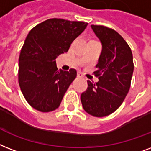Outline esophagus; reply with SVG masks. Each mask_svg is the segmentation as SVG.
<instances>
[{
  "label": "esophagus",
  "instance_id": "obj_1",
  "mask_svg": "<svg viewBox=\"0 0 151 151\" xmlns=\"http://www.w3.org/2000/svg\"><path fill=\"white\" fill-rule=\"evenodd\" d=\"M77 76L78 77H81V78H83V75L82 74L81 72H78V73H77Z\"/></svg>",
  "mask_w": 151,
  "mask_h": 151
}]
</instances>
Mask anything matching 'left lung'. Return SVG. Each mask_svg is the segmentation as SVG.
Returning <instances> with one entry per match:
<instances>
[{"instance_id": "obj_1", "label": "left lung", "mask_w": 151, "mask_h": 151, "mask_svg": "<svg viewBox=\"0 0 151 151\" xmlns=\"http://www.w3.org/2000/svg\"><path fill=\"white\" fill-rule=\"evenodd\" d=\"M91 28L102 45L94 72L99 80L95 83L87 80L88 87L80 99L86 113L102 117L123 103L130 89L134 64L131 48L116 31L100 25H91Z\"/></svg>"}]
</instances>
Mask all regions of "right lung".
Wrapping results in <instances>:
<instances>
[{
	"label": "right lung",
	"mask_w": 151,
	"mask_h": 151,
	"mask_svg": "<svg viewBox=\"0 0 151 151\" xmlns=\"http://www.w3.org/2000/svg\"><path fill=\"white\" fill-rule=\"evenodd\" d=\"M87 24L49 19L27 36L19 57V84L27 101L36 110L47 113L59 107L77 72L74 68L58 70L55 59L68 51Z\"/></svg>",
	"instance_id": "obj_1"
}]
</instances>
